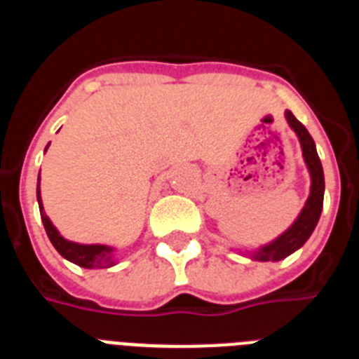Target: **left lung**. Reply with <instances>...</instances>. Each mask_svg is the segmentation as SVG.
Wrapping results in <instances>:
<instances>
[{
  "instance_id": "obj_1",
  "label": "left lung",
  "mask_w": 359,
  "mask_h": 359,
  "mask_svg": "<svg viewBox=\"0 0 359 359\" xmlns=\"http://www.w3.org/2000/svg\"><path fill=\"white\" fill-rule=\"evenodd\" d=\"M285 118H287V123L290 125V128L296 133L299 145H302L303 159H305L309 172H311V194H309L307 203H305V207L299 212L298 219L280 238H276L274 241L263 245V247H259L258 250H254L250 254V258L256 259V262H280V259L296 252L311 238L312 231L316 229L318 219L321 216V209H323L325 177H323V167H321L314 140H312L307 128L294 118L290 110L285 112Z\"/></svg>"
}]
</instances>
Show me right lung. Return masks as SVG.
<instances>
[{"label":"right lung","mask_w":359,"mask_h":359,"mask_svg":"<svg viewBox=\"0 0 359 359\" xmlns=\"http://www.w3.org/2000/svg\"><path fill=\"white\" fill-rule=\"evenodd\" d=\"M48 145H50V143H48ZM48 145L45 147V150L48 149ZM36 194H38L39 212H41V222L43 226H45V231H47L48 240H50V243L54 245V249H56L63 258L76 263V265H79V267L83 269H109L112 267V265H116V252L112 247H109V245L74 243V241L65 240V238L57 232L56 226L52 225V222L48 219L45 210H43L41 194H39V180Z\"/></svg>","instance_id":"obj_1"}]
</instances>
